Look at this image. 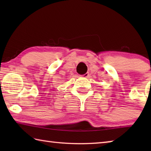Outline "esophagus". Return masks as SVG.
I'll return each mask as SVG.
<instances>
[{
  "instance_id": "esophagus-1",
  "label": "esophagus",
  "mask_w": 151,
  "mask_h": 151,
  "mask_svg": "<svg viewBox=\"0 0 151 151\" xmlns=\"http://www.w3.org/2000/svg\"><path fill=\"white\" fill-rule=\"evenodd\" d=\"M82 76H83V77H84V78H88V76H89V73H85V75H81Z\"/></svg>"
}]
</instances>
